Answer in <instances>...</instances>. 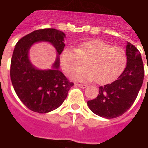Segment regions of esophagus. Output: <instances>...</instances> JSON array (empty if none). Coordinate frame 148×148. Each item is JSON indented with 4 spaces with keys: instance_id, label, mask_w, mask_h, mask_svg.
<instances>
[{
    "instance_id": "1",
    "label": "esophagus",
    "mask_w": 148,
    "mask_h": 148,
    "mask_svg": "<svg viewBox=\"0 0 148 148\" xmlns=\"http://www.w3.org/2000/svg\"><path fill=\"white\" fill-rule=\"evenodd\" d=\"M75 86H78V87H81V88H85L87 87V84H75Z\"/></svg>"
}]
</instances>
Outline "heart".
<instances>
[{
  "label": "heart",
  "instance_id": "1",
  "mask_svg": "<svg viewBox=\"0 0 148 148\" xmlns=\"http://www.w3.org/2000/svg\"><path fill=\"white\" fill-rule=\"evenodd\" d=\"M86 66L73 72L71 76L82 81L95 80L98 84L112 81L121 73L127 63V54L119 46H113L106 41L94 39L68 47L61 54L64 71L69 74L82 64Z\"/></svg>",
  "mask_w": 148,
  "mask_h": 148
}]
</instances>
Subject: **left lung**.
I'll list each match as a JSON object with an SVG mask.
<instances>
[{"instance_id":"8db88e82","label":"left lung","mask_w":148,"mask_h":148,"mask_svg":"<svg viewBox=\"0 0 148 148\" xmlns=\"http://www.w3.org/2000/svg\"><path fill=\"white\" fill-rule=\"evenodd\" d=\"M127 65L116 80L99 87L95 99L87 102L94 114L107 119L121 116L133 104L143 84L144 69L141 54L130 42L126 46Z\"/></svg>"}]
</instances>
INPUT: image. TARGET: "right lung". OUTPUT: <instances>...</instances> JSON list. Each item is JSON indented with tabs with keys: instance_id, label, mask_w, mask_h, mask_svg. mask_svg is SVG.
I'll return each instance as SVG.
<instances>
[{
	"instance_id": "1",
	"label": "right lung",
	"mask_w": 148,
	"mask_h": 148,
	"mask_svg": "<svg viewBox=\"0 0 148 148\" xmlns=\"http://www.w3.org/2000/svg\"><path fill=\"white\" fill-rule=\"evenodd\" d=\"M64 32L53 28L40 29L18 41L11 60L10 77L20 101L31 110L46 114L58 108L74 84L59 70V57L52 69L38 70L28 59L31 45L49 42L61 54L64 48Z\"/></svg>"
}]
</instances>
